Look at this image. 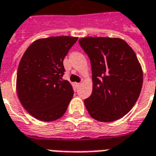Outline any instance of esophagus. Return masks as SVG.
<instances>
[{
  "instance_id": "34e87169",
  "label": "esophagus",
  "mask_w": 156,
  "mask_h": 156,
  "mask_svg": "<svg viewBox=\"0 0 156 156\" xmlns=\"http://www.w3.org/2000/svg\"><path fill=\"white\" fill-rule=\"evenodd\" d=\"M80 85H81V83H77V86H78V87H79Z\"/></svg>"
}]
</instances>
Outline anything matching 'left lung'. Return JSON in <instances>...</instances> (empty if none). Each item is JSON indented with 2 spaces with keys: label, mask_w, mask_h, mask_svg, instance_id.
<instances>
[{
  "label": "left lung",
  "mask_w": 156,
  "mask_h": 156,
  "mask_svg": "<svg viewBox=\"0 0 156 156\" xmlns=\"http://www.w3.org/2000/svg\"><path fill=\"white\" fill-rule=\"evenodd\" d=\"M78 42L91 62L93 92L84 100L90 116L101 122L124 117L135 105L143 84L134 50L120 38L88 37Z\"/></svg>",
  "instance_id": "obj_1"
}]
</instances>
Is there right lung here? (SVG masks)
Here are the masks:
<instances>
[{"label": "right lung", "mask_w": 156, "mask_h": 156, "mask_svg": "<svg viewBox=\"0 0 156 156\" xmlns=\"http://www.w3.org/2000/svg\"><path fill=\"white\" fill-rule=\"evenodd\" d=\"M77 40L69 36L38 39L29 46L20 61L17 95L23 108L39 120L58 119L68 108L73 89L62 78L63 59Z\"/></svg>", "instance_id": "add662e5"}]
</instances>
